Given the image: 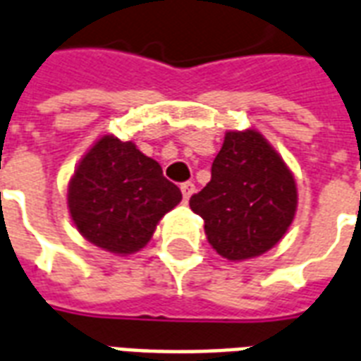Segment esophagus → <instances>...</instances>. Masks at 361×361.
I'll list each match as a JSON object with an SVG mask.
<instances>
[{"label":"esophagus","mask_w":361,"mask_h":361,"mask_svg":"<svg viewBox=\"0 0 361 361\" xmlns=\"http://www.w3.org/2000/svg\"><path fill=\"white\" fill-rule=\"evenodd\" d=\"M180 189H181V195H183V200L187 202V200L191 199L192 192H195V183H192V181H183V183L180 185Z\"/></svg>","instance_id":"1"}]
</instances>
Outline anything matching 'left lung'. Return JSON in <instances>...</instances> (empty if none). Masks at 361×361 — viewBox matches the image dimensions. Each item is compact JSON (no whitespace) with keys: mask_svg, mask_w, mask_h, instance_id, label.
<instances>
[{"mask_svg":"<svg viewBox=\"0 0 361 361\" xmlns=\"http://www.w3.org/2000/svg\"><path fill=\"white\" fill-rule=\"evenodd\" d=\"M189 206L204 219L217 254L250 259L271 250L293 221L295 180L259 132H227L212 162V180Z\"/></svg>","mask_w":361,"mask_h":361,"instance_id":"obj_1","label":"left lung"}]
</instances>
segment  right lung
Segmentation results:
<instances>
[{
    "label": "right lung",
    "mask_w": 361,
    "mask_h": 361,
    "mask_svg": "<svg viewBox=\"0 0 361 361\" xmlns=\"http://www.w3.org/2000/svg\"><path fill=\"white\" fill-rule=\"evenodd\" d=\"M181 200L161 164L132 142L100 137L82 157L68 187L77 231L111 254H134L153 236L161 217Z\"/></svg>",
    "instance_id": "add662e5"
}]
</instances>
